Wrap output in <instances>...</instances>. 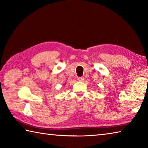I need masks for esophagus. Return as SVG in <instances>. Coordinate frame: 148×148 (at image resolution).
Masks as SVG:
<instances>
[{
  "label": "esophagus",
  "instance_id": "1",
  "mask_svg": "<svg viewBox=\"0 0 148 148\" xmlns=\"http://www.w3.org/2000/svg\"><path fill=\"white\" fill-rule=\"evenodd\" d=\"M77 80H78L79 82H83L84 80V78L83 77H77Z\"/></svg>",
  "mask_w": 148,
  "mask_h": 148
}]
</instances>
